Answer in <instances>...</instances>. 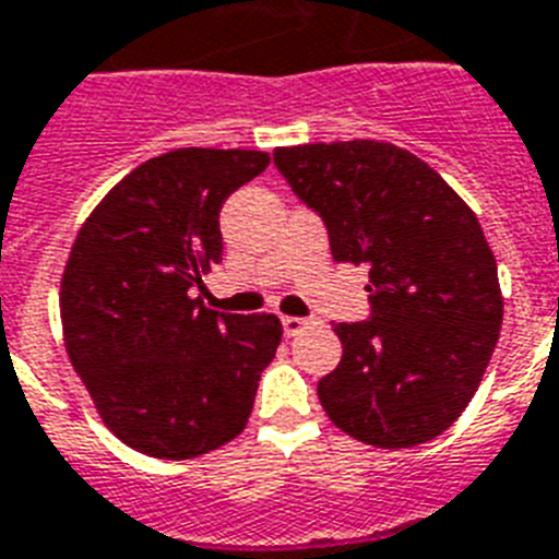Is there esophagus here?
I'll return each mask as SVG.
<instances>
[{
	"label": "esophagus",
	"instance_id": "esophagus-1",
	"mask_svg": "<svg viewBox=\"0 0 559 559\" xmlns=\"http://www.w3.org/2000/svg\"><path fill=\"white\" fill-rule=\"evenodd\" d=\"M308 325H311V322L302 320V317H283V331L288 336L302 334V329H308Z\"/></svg>",
	"mask_w": 559,
	"mask_h": 559
}]
</instances>
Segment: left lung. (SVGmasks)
I'll use <instances>...</instances> for the list:
<instances>
[{"mask_svg":"<svg viewBox=\"0 0 559 559\" xmlns=\"http://www.w3.org/2000/svg\"><path fill=\"white\" fill-rule=\"evenodd\" d=\"M274 165L322 216L334 260L368 265L371 317L334 325L343 359L317 385L322 408L377 449L435 440L472 403L502 325L477 216L391 142L276 147Z\"/></svg>","mask_w":559,"mask_h":559,"instance_id":"obj_1","label":"left lung"}]
</instances>
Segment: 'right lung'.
Instances as JSON below:
<instances>
[{
    "label": "right lung",
    "instance_id": "1",
    "mask_svg": "<svg viewBox=\"0 0 559 559\" xmlns=\"http://www.w3.org/2000/svg\"><path fill=\"white\" fill-rule=\"evenodd\" d=\"M265 151L179 147L133 168L73 239L59 311L64 348L105 426L159 460L207 454L246 428L283 340L274 313L191 297L223 262L219 211L269 168Z\"/></svg>",
    "mask_w": 559,
    "mask_h": 559
}]
</instances>
